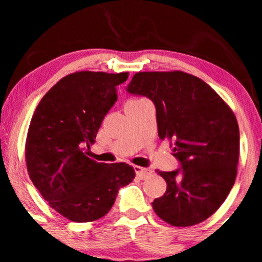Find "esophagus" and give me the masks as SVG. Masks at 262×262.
Listing matches in <instances>:
<instances>
[{"label":"esophagus","instance_id":"1","mask_svg":"<svg viewBox=\"0 0 262 262\" xmlns=\"http://www.w3.org/2000/svg\"><path fill=\"white\" fill-rule=\"evenodd\" d=\"M134 171H135V173H137V176L139 177V179H141V180L146 179V177H149L150 175H151V170L146 169V167L134 166Z\"/></svg>","mask_w":262,"mask_h":262}]
</instances>
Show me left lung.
<instances>
[{
  "instance_id": "obj_1",
  "label": "left lung",
  "mask_w": 262,
  "mask_h": 262,
  "mask_svg": "<svg viewBox=\"0 0 262 262\" xmlns=\"http://www.w3.org/2000/svg\"><path fill=\"white\" fill-rule=\"evenodd\" d=\"M125 90L152 101L159 137L175 141L180 167L159 171L167 188L151 203L154 212L175 227L206 221L235 182L240 137L234 113L212 87L182 71L138 73Z\"/></svg>"
}]
</instances>
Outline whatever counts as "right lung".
I'll return each instance as SVG.
<instances>
[{"label":"right lung","instance_id":"add662e5","mask_svg":"<svg viewBox=\"0 0 262 262\" xmlns=\"http://www.w3.org/2000/svg\"><path fill=\"white\" fill-rule=\"evenodd\" d=\"M127 79L128 73L68 75L33 114L26 143L29 177L50 207L73 222L106 215L119 188L135 177L130 165L97 162L85 151L118 100L117 86Z\"/></svg>","mask_w":262,"mask_h":262}]
</instances>
